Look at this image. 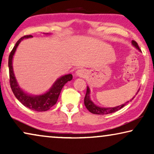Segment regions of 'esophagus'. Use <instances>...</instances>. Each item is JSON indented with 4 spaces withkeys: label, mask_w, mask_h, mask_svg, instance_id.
Wrapping results in <instances>:
<instances>
[{
    "label": "esophagus",
    "mask_w": 154,
    "mask_h": 154,
    "mask_svg": "<svg viewBox=\"0 0 154 154\" xmlns=\"http://www.w3.org/2000/svg\"><path fill=\"white\" fill-rule=\"evenodd\" d=\"M87 71H86L85 69H79V70H77L76 72H75V75L79 77L85 78L86 76V75H87Z\"/></svg>",
    "instance_id": "esophagus-1"
}]
</instances>
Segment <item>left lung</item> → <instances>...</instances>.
Returning <instances> with one entry per match:
<instances>
[{
	"label": "left lung",
	"instance_id": "left-lung-1",
	"mask_svg": "<svg viewBox=\"0 0 154 154\" xmlns=\"http://www.w3.org/2000/svg\"><path fill=\"white\" fill-rule=\"evenodd\" d=\"M132 45L137 48V49H138L140 51V48L138 46V44L136 41H132ZM139 91H140V90H138L137 92V94L138 93ZM90 88L88 86L87 91H86L85 98H84V104H85V107L87 108V109L90 111V112H91L92 113H94V114H98V115H104V114H109V113H114L116 111H119L121 109L123 108L124 106H125V104H127V103L131 102V101L134 98V97H135V96L133 97L132 99H131L130 101L125 102V104L120 105V106H118L116 107H111V108H104V107H100V106H97V105L94 104V103L92 102L90 97Z\"/></svg>",
	"mask_w": 154,
	"mask_h": 154
}]
</instances>
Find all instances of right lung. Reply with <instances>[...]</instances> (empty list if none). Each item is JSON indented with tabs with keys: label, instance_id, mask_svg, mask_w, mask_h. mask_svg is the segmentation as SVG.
Wrapping results in <instances>:
<instances>
[{
	"label": "right lung",
	"instance_id": "add662e5",
	"mask_svg": "<svg viewBox=\"0 0 154 154\" xmlns=\"http://www.w3.org/2000/svg\"><path fill=\"white\" fill-rule=\"evenodd\" d=\"M33 37L31 35H24L19 39L17 42L13 49L12 50L8 59V67H9L10 74V84L11 89L13 92L16 98L27 108L31 110L36 111H45L49 110L52 106H53L57 102L58 97L62 90V88L68 81H70L73 79L71 74H67L60 77L54 82L50 89L47 92L41 95H30L24 92L21 89L17 82L16 78L14 76L12 68V58L17 48L20 43V42L24 38Z\"/></svg>",
	"mask_w": 154,
	"mask_h": 154
}]
</instances>
